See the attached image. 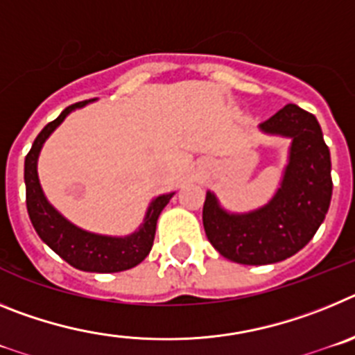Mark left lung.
Masks as SVG:
<instances>
[{
	"mask_svg": "<svg viewBox=\"0 0 355 355\" xmlns=\"http://www.w3.org/2000/svg\"><path fill=\"white\" fill-rule=\"evenodd\" d=\"M259 130L291 139L274 197L254 211L229 213L215 193L206 192L202 208L209 243L241 265H270L299 252L324 222L332 197L331 153L315 115L286 105Z\"/></svg>",
	"mask_w": 355,
	"mask_h": 355,
	"instance_id": "left-lung-1",
	"label": "left lung"
}]
</instances>
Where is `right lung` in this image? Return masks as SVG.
Returning a JSON list of instances; mask_svg holds the SVG:
<instances>
[{
  "label": "right lung",
  "mask_w": 355,
  "mask_h": 355,
  "mask_svg": "<svg viewBox=\"0 0 355 355\" xmlns=\"http://www.w3.org/2000/svg\"><path fill=\"white\" fill-rule=\"evenodd\" d=\"M92 99L67 106L55 121L49 122L48 126L37 135L35 142L24 159L26 208L31 224L35 227L40 240L49 249L55 250L62 259H65L69 265L83 272L110 274V272L133 268L147 258L153 241H155L156 222H158L159 213L168 205L174 192L153 199L147 208L144 224L140 225L139 231H135L128 236H105V234L89 233V231L69 222L62 213H58L49 205V200L46 199L42 187H40L39 174H37L40 149H42L44 142L49 139V135L60 126L72 110L83 108Z\"/></svg>",
  "instance_id": "1"
}]
</instances>
